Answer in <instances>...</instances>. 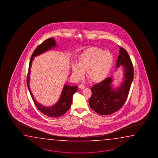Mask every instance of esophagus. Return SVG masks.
Segmentation results:
<instances>
[{
    "instance_id": "obj_1",
    "label": "esophagus",
    "mask_w": 158,
    "mask_h": 158,
    "mask_svg": "<svg viewBox=\"0 0 158 158\" xmlns=\"http://www.w3.org/2000/svg\"><path fill=\"white\" fill-rule=\"evenodd\" d=\"M85 87V86L84 85V84H80V85H79V88H80V89H84Z\"/></svg>"
}]
</instances>
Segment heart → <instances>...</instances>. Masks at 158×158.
Wrapping results in <instances>:
<instances>
[{"instance_id":"1","label":"heart","mask_w":158,"mask_h":158,"mask_svg":"<svg viewBox=\"0 0 158 158\" xmlns=\"http://www.w3.org/2000/svg\"><path fill=\"white\" fill-rule=\"evenodd\" d=\"M113 63V56L109 51L91 47L81 54L77 63L72 64V74L79 80L86 71V77L93 82H99L105 79L110 71Z\"/></svg>"}]
</instances>
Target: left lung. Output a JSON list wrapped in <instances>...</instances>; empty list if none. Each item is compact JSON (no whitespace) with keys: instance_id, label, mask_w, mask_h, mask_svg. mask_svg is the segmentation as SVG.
<instances>
[{"instance_id":"8db88e82","label":"left lung","mask_w":158,"mask_h":158,"mask_svg":"<svg viewBox=\"0 0 158 158\" xmlns=\"http://www.w3.org/2000/svg\"><path fill=\"white\" fill-rule=\"evenodd\" d=\"M122 66L124 71L123 81L117 88L113 87V77L106 78L94 85L89 105L100 115H110L119 110L126 102L133 80V67L127 51L120 47L116 63L117 69Z\"/></svg>"}]
</instances>
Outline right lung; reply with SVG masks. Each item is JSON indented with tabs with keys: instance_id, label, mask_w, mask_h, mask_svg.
<instances>
[{
	"instance_id": "obj_1",
	"label": "right lung",
	"mask_w": 158,
	"mask_h": 158,
	"mask_svg": "<svg viewBox=\"0 0 158 158\" xmlns=\"http://www.w3.org/2000/svg\"><path fill=\"white\" fill-rule=\"evenodd\" d=\"M56 46V41L52 37L44 41L43 43L41 44L35 50L34 53L31 56V59L29 64L27 79V84L28 87V90L31 94V98L33 100L36 106L37 109L43 113L44 114L50 117H59L64 114L67 111H68L71 108L73 95L74 93L77 91L78 87L70 86L68 85H64L63 89L62 90L61 95L60 96L59 100L56 102L55 105L51 106H45L41 105L40 103L37 102V101L35 99L34 97L31 92L29 81H30V74L31 71V66L32 60H34L35 56L40 55L42 53L46 52L49 50L52 49L53 48Z\"/></svg>"
}]
</instances>
